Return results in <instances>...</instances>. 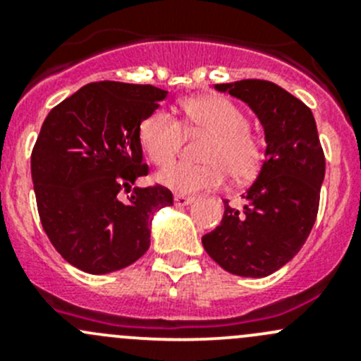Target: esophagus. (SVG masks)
I'll list each match as a JSON object with an SVG mask.
<instances>
[{
    "instance_id": "34e87169",
    "label": "esophagus",
    "mask_w": 361,
    "mask_h": 361,
    "mask_svg": "<svg viewBox=\"0 0 361 361\" xmlns=\"http://www.w3.org/2000/svg\"><path fill=\"white\" fill-rule=\"evenodd\" d=\"M194 202V197H188V195H183V194H176L174 195V204L176 206H188V204Z\"/></svg>"
}]
</instances>
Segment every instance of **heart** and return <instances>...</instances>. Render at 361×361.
I'll return each instance as SVG.
<instances>
[{
    "instance_id": "heart-1",
    "label": "heart",
    "mask_w": 361,
    "mask_h": 361,
    "mask_svg": "<svg viewBox=\"0 0 361 361\" xmlns=\"http://www.w3.org/2000/svg\"><path fill=\"white\" fill-rule=\"evenodd\" d=\"M207 135L201 164L178 163L157 174L160 185L180 194H197L232 180L246 181L258 173L264 160V141L251 130L241 106L224 96L192 97L181 103V122L169 111H152L140 126V143L155 166L176 158L184 134Z\"/></svg>"
}]
</instances>
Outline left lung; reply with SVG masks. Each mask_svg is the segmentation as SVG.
Wrapping results in <instances>:
<instances>
[{"mask_svg": "<svg viewBox=\"0 0 361 361\" xmlns=\"http://www.w3.org/2000/svg\"><path fill=\"white\" fill-rule=\"evenodd\" d=\"M214 89L245 101L265 130V160L243 207L224 201L220 225L202 246L235 276L265 278L290 262L307 241L319 207L325 154L312 111L267 80L218 83Z\"/></svg>", "mask_w": 361, "mask_h": 361, "instance_id": "obj_1", "label": "left lung"}]
</instances>
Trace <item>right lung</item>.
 Here are the masks:
<instances>
[{
  "label": "right lung",
  "mask_w": 361,
  "mask_h": 361,
  "mask_svg": "<svg viewBox=\"0 0 361 361\" xmlns=\"http://www.w3.org/2000/svg\"><path fill=\"white\" fill-rule=\"evenodd\" d=\"M167 90L94 82L50 110L31 154L43 231L64 260L89 274L134 264L150 248V216L173 206L162 185L133 187L147 176L140 126ZM120 191H130L128 202Z\"/></svg>",
  "instance_id": "right-lung-1"
}]
</instances>
